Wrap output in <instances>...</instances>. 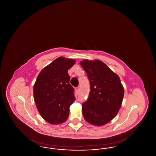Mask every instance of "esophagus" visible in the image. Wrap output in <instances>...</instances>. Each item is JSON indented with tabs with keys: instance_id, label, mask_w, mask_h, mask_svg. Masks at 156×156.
<instances>
[{
	"instance_id": "1",
	"label": "esophagus",
	"mask_w": 156,
	"mask_h": 156,
	"mask_svg": "<svg viewBox=\"0 0 156 156\" xmlns=\"http://www.w3.org/2000/svg\"><path fill=\"white\" fill-rule=\"evenodd\" d=\"M75 90H76V93H79V92H80V88H79V87H76V88H75Z\"/></svg>"
}]
</instances>
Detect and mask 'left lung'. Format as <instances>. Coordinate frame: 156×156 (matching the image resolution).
Segmentation results:
<instances>
[{
    "label": "left lung",
    "mask_w": 156,
    "mask_h": 156,
    "mask_svg": "<svg viewBox=\"0 0 156 156\" xmlns=\"http://www.w3.org/2000/svg\"><path fill=\"white\" fill-rule=\"evenodd\" d=\"M80 64L89 82V97L82 105L84 119L95 126H103L119 112L124 97V88L118 75L102 61L83 60Z\"/></svg>",
    "instance_id": "obj_1"
}]
</instances>
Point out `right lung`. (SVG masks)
Segmentation results:
<instances>
[{
  "label": "right lung",
  "mask_w": 156,
  "mask_h": 156,
  "mask_svg": "<svg viewBox=\"0 0 156 156\" xmlns=\"http://www.w3.org/2000/svg\"><path fill=\"white\" fill-rule=\"evenodd\" d=\"M75 60L58 57L44 68L37 76L33 94L37 110L45 121L55 125L68 119L75 100L68 70Z\"/></svg>",
  "instance_id": "add662e5"
}]
</instances>
